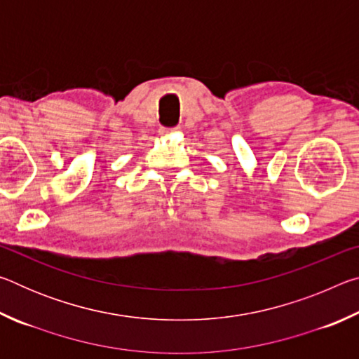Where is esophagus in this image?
Instances as JSON below:
<instances>
[{"instance_id":"34e87169","label":"esophagus","mask_w":359,"mask_h":359,"mask_svg":"<svg viewBox=\"0 0 359 359\" xmlns=\"http://www.w3.org/2000/svg\"><path fill=\"white\" fill-rule=\"evenodd\" d=\"M177 130H179V126H174V128H163L161 133H165V135H168V133H174V131H177Z\"/></svg>"}]
</instances>
